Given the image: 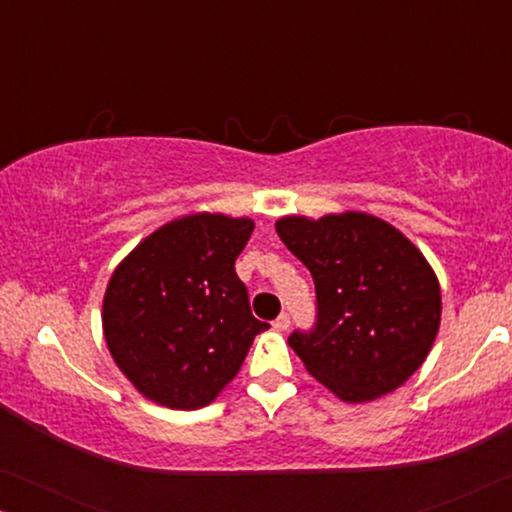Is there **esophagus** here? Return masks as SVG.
<instances>
[{
  "instance_id": "1",
  "label": "esophagus",
  "mask_w": 512,
  "mask_h": 512,
  "mask_svg": "<svg viewBox=\"0 0 512 512\" xmlns=\"http://www.w3.org/2000/svg\"><path fill=\"white\" fill-rule=\"evenodd\" d=\"M291 326V319H289V314H279V317L272 321V328H275V331H286V328Z\"/></svg>"
}]
</instances>
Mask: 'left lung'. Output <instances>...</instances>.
<instances>
[{"mask_svg":"<svg viewBox=\"0 0 512 512\" xmlns=\"http://www.w3.org/2000/svg\"><path fill=\"white\" fill-rule=\"evenodd\" d=\"M275 228L317 289V324L289 338L307 373L345 403L401 387L429 356L443 312L422 251L366 212L284 216Z\"/></svg>","mask_w":512,"mask_h":512,"instance_id":"1","label":"left lung"}]
</instances>
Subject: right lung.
Returning a JSON list of instances; mask_svg holds the SVG:
<instances>
[{
  "mask_svg": "<svg viewBox=\"0 0 512 512\" xmlns=\"http://www.w3.org/2000/svg\"><path fill=\"white\" fill-rule=\"evenodd\" d=\"M251 219L191 214L160 226L118 263L102 303L104 340L139 394L172 410L205 408L268 328L251 314L235 261Z\"/></svg>",
  "mask_w": 512,
  "mask_h": 512,
  "instance_id": "right-lung-1",
  "label": "right lung"
}]
</instances>
